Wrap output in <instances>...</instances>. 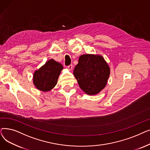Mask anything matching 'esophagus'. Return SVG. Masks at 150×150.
Wrapping results in <instances>:
<instances>
[{
	"instance_id": "34e87169",
	"label": "esophagus",
	"mask_w": 150,
	"mask_h": 150,
	"mask_svg": "<svg viewBox=\"0 0 150 150\" xmlns=\"http://www.w3.org/2000/svg\"><path fill=\"white\" fill-rule=\"evenodd\" d=\"M67 67H68V69H69V70H72V69H73V66H72V64H70V65L68 66Z\"/></svg>"
}]
</instances>
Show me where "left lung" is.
Returning a JSON list of instances; mask_svg holds the SVG:
<instances>
[{
  "label": "left lung",
  "instance_id": "obj_1",
  "mask_svg": "<svg viewBox=\"0 0 150 150\" xmlns=\"http://www.w3.org/2000/svg\"><path fill=\"white\" fill-rule=\"evenodd\" d=\"M110 69L100 55L83 54L79 58L74 75L80 88L88 95H96L107 83Z\"/></svg>",
  "mask_w": 150,
  "mask_h": 150
}]
</instances>
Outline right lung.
<instances>
[{"label":"right lung","instance_id":"add662e5","mask_svg":"<svg viewBox=\"0 0 150 150\" xmlns=\"http://www.w3.org/2000/svg\"><path fill=\"white\" fill-rule=\"evenodd\" d=\"M63 69L60 63L50 59L40 69L35 71L33 75V83L40 91H50L56 86L61 71Z\"/></svg>","mask_w":150,"mask_h":150}]
</instances>
